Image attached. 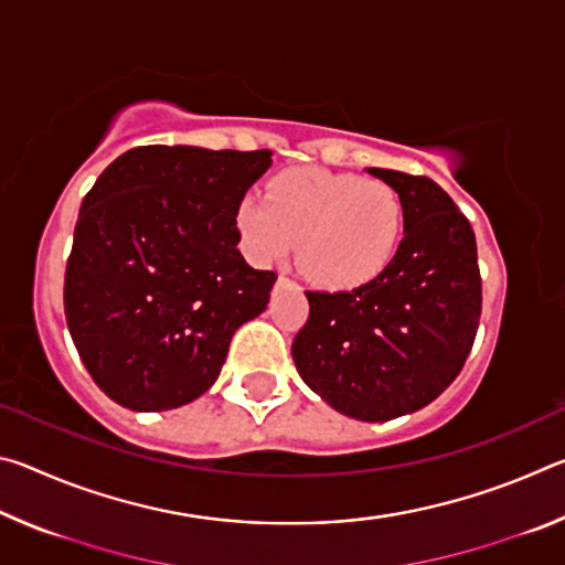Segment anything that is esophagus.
Here are the masks:
<instances>
[{
    "label": "esophagus",
    "instance_id": "esophagus-1",
    "mask_svg": "<svg viewBox=\"0 0 565 565\" xmlns=\"http://www.w3.org/2000/svg\"><path fill=\"white\" fill-rule=\"evenodd\" d=\"M289 279H286V274H279V279H276V284H286Z\"/></svg>",
    "mask_w": 565,
    "mask_h": 565
}]
</instances>
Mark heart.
Here are the masks:
<instances>
[{
	"instance_id": "1",
	"label": "heart",
	"mask_w": 565,
	"mask_h": 565,
	"mask_svg": "<svg viewBox=\"0 0 565 565\" xmlns=\"http://www.w3.org/2000/svg\"><path fill=\"white\" fill-rule=\"evenodd\" d=\"M234 224L246 256L274 264L296 242V266L329 291L374 281L396 256L404 234L398 191L376 179L301 167L284 169L266 194H246Z\"/></svg>"
}]
</instances>
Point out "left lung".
<instances>
[{"label":"left lung","mask_w":565,"mask_h":565,"mask_svg":"<svg viewBox=\"0 0 565 565\" xmlns=\"http://www.w3.org/2000/svg\"><path fill=\"white\" fill-rule=\"evenodd\" d=\"M404 202L398 252L353 291H306L309 319L291 356L339 414L391 420L431 404L461 374L481 319L476 236L428 177L369 169Z\"/></svg>","instance_id":"obj_1"}]
</instances>
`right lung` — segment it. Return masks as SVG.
<instances>
[{
    "label": "right lung",
    "instance_id": "right-lung-1",
    "mask_svg": "<svg viewBox=\"0 0 565 565\" xmlns=\"http://www.w3.org/2000/svg\"><path fill=\"white\" fill-rule=\"evenodd\" d=\"M269 167V149L137 147L84 196L64 313L111 401L169 411L199 398L234 331L266 309L276 274L244 262L234 212Z\"/></svg>",
    "mask_w": 565,
    "mask_h": 565
}]
</instances>
